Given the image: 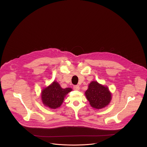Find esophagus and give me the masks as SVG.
<instances>
[{"mask_svg": "<svg viewBox=\"0 0 147 147\" xmlns=\"http://www.w3.org/2000/svg\"><path fill=\"white\" fill-rule=\"evenodd\" d=\"M73 89H74V90H79V89H80V87H79V85H74V86H73Z\"/></svg>", "mask_w": 147, "mask_h": 147, "instance_id": "esophagus-1", "label": "esophagus"}]
</instances>
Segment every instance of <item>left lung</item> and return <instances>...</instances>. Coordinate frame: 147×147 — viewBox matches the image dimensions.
<instances>
[{
	"label": "left lung",
	"mask_w": 147,
	"mask_h": 147,
	"mask_svg": "<svg viewBox=\"0 0 147 147\" xmlns=\"http://www.w3.org/2000/svg\"><path fill=\"white\" fill-rule=\"evenodd\" d=\"M85 94L91 107L96 109L104 108L109 104L112 98L109 88L96 81H92L89 84Z\"/></svg>",
	"instance_id": "left-lung-1"
}]
</instances>
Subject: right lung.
Wrapping results in <instances>:
<instances>
[{"label": "right lung", "instance_id": "right-lung-1", "mask_svg": "<svg viewBox=\"0 0 147 147\" xmlns=\"http://www.w3.org/2000/svg\"><path fill=\"white\" fill-rule=\"evenodd\" d=\"M71 90L70 88H62L58 82L54 81L41 92L42 102L50 109H56L61 106L67 94Z\"/></svg>", "mask_w": 147, "mask_h": 147}]
</instances>
